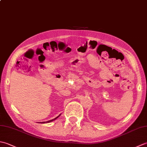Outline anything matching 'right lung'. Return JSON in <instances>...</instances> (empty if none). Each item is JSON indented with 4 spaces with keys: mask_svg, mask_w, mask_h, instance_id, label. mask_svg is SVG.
Returning <instances> with one entry per match:
<instances>
[{
    "mask_svg": "<svg viewBox=\"0 0 147 147\" xmlns=\"http://www.w3.org/2000/svg\"><path fill=\"white\" fill-rule=\"evenodd\" d=\"M61 115V114H60ZM60 115H58V116L57 117H55V118H54V119H52V120H50V121H46V122H42V123H50V122H52V121H54V120H55L57 118H58L59 116H60Z\"/></svg>",
    "mask_w": 147,
    "mask_h": 147,
    "instance_id": "add662e5",
    "label": "right lung"
}]
</instances>
